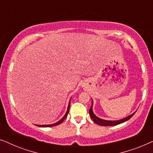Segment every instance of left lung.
I'll return each instance as SVG.
<instances>
[{
  "label": "left lung",
  "instance_id": "left-lung-1",
  "mask_svg": "<svg viewBox=\"0 0 153 153\" xmlns=\"http://www.w3.org/2000/svg\"><path fill=\"white\" fill-rule=\"evenodd\" d=\"M136 113V111L134 113V114L129 115L126 118L121 119V120H103V119H101L100 118H98L94 114V113L93 111V101H92V105L91 106L89 109V114L91 118H92V120L94 121V123H95L96 124L101 125V126H114V125H117L120 124V123H123L125 122V121L128 120L130 119L131 117H132L134 114Z\"/></svg>",
  "mask_w": 153,
  "mask_h": 153
}]
</instances>
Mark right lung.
Listing matches in <instances>:
<instances>
[{"label": "right lung", "mask_w": 153, "mask_h": 153, "mask_svg": "<svg viewBox=\"0 0 153 153\" xmlns=\"http://www.w3.org/2000/svg\"><path fill=\"white\" fill-rule=\"evenodd\" d=\"M70 102H69L68 110H67L66 114H65V116L62 117V118L60 119L59 121H58L57 123H53V124H51V125H37V126H38V127H53V126H56V125H58L60 124V123H62V122H63V120L67 118V116H68V113H69V110H70Z\"/></svg>", "instance_id": "1"}]
</instances>
